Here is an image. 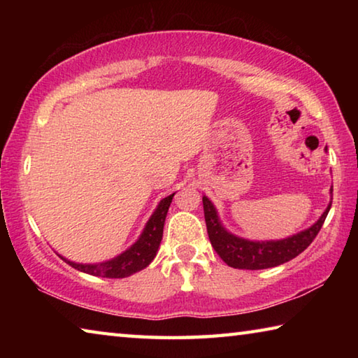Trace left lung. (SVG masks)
<instances>
[{
  "label": "left lung",
  "mask_w": 358,
  "mask_h": 358,
  "mask_svg": "<svg viewBox=\"0 0 358 358\" xmlns=\"http://www.w3.org/2000/svg\"><path fill=\"white\" fill-rule=\"evenodd\" d=\"M333 191V189H331ZM203 202V215L205 224H207L208 238L215 251L220 254V257L229 266L241 270H262L270 268V266L281 265L289 262L294 257L299 256L300 252L306 250L316 238L320 227L325 221L331 202L324 211V215L319 217V221L311 226L310 229L303 230V232L292 235L286 240L280 241H250L245 238H238L235 235L229 234L226 229L221 226L217 220L216 210L213 203L208 201V197L202 199Z\"/></svg>",
  "instance_id": "left-lung-1"
}]
</instances>
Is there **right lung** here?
I'll return each instance as SVG.
<instances>
[{
	"label": "right lung",
	"instance_id": "right-lung-1",
	"mask_svg": "<svg viewBox=\"0 0 358 358\" xmlns=\"http://www.w3.org/2000/svg\"><path fill=\"white\" fill-rule=\"evenodd\" d=\"M173 194L166 199H162L159 205H157L155 213L151 215L147 226H145L141 238H138L128 251L120 254L118 257L108 260V262L96 265L74 264L71 262V260H66L64 257L62 259L71 266H74V268L83 271V273L102 278H126L143 270L145 266L155 259L157 248H159V243L162 240V229H164V221L169 207H171Z\"/></svg>",
	"mask_w": 358,
	"mask_h": 358
}]
</instances>
